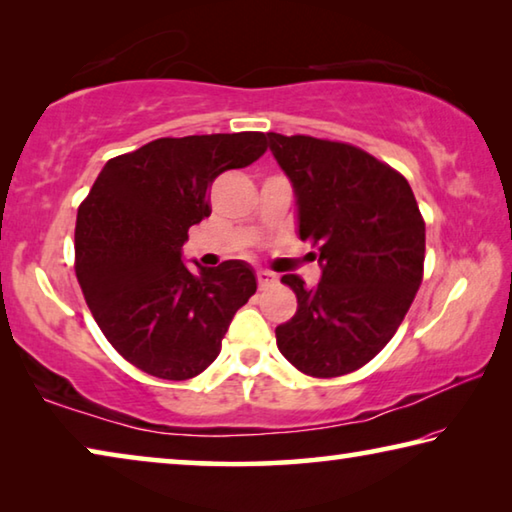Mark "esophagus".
Returning <instances> with one entry per match:
<instances>
[{
  "instance_id": "34e87169",
  "label": "esophagus",
  "mask_w": 512,
  "mask_h": 512,
  "mask_svg": "<svg viewBox=\"0 0 512 512\" xmlns=\"http://www.w3.org/2000/svg\"><path fill=\"white\" fill-rule=\"evenodd\" d=\"M275 282H277L275 273H268V271H259V273H257V284H259V289H268V287H273Z\"/></svg>"
}]
</instances>
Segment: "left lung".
<instances>
[{"mask_svg": "<svg viewBox=\"0 0 512 512\" xmlns=\"http://www.w3.org/2000/svg\"><path fill=\"white\" fill-rule=\"evenodd\" d=\"M298 205V237L323 275L296 291V316L275 327L277 348L300 372L339 377L393 339L422 282L424 221L402 173L352 144L268 133Z\"/></svg>", "mask_w": 512, "mask_h": 512, "instance_id": "1", "label": "left lung"}]
</instances>
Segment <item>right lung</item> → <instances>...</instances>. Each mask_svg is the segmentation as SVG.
I'll use <instances>...</instances> for the list:
<instances>
[{"instance_id": "right-lung-1", "label": "right lung", "mask_w": 512, "mask_h": 512, "mask_svg": "<svg viewBox=\"0 0 512 512\" xmlns=\"http://www.w3.org/2000/svg\"><path fill=\"white\" fill-rule=\"evenodd\" d=\"M264 133L162 137L106 162L76 216V277L121 357L153 377L192 379L219 357L232 316L257 291L241 259L183 264L192 225L210 216L207 189L253 164Z\"/></svg>"}]
</instances>
